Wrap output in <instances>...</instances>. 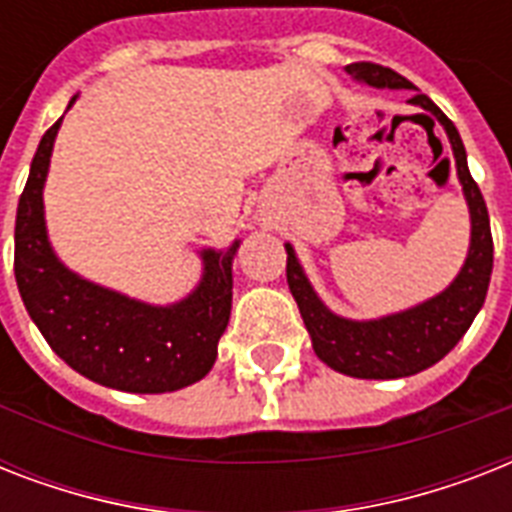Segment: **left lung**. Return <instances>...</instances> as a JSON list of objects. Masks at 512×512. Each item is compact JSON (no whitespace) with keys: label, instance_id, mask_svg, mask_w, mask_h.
Returning a JSON list of instances; mask_svg holds the SVG:
<instances>
[{"label":"left lung","instance_id":"1","mask_svg":"<svg viewBox=\"0 0 512 512\" xmlns=\"http://www.w3.org/2000/svg\"><path fill=\"white\" fill-rule=\"evenodd\" d=\"M358 82L372 87H390V90H414V84L396 74L393 68L377 66V63H350L345 66ZM414 106L425 108L444 124L449 143L454 151L457 177L470 207V252L462 265L460 276L452 281V287L444 289L428 303L409 308L396 316H385L377 321H348L340 319L321 303L313 287L305 279L303 268L297 263L295 249L287 244V284L295 297L305 329L311 332L316 356L335 372L361 380H396L409 377L422 369H428L462 340L468 327L481 311L486 300V289L492 279L494 241L489 228V212L481 196V188L468 170V154L462 146V138L452 119L422 92H414L409 98Z\"/></svg>","mask_w":512,"mask_h":512}]
</instances>
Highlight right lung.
Masks as SVG:
<instances>
[{"instance_id":"1","label":"right lung","mask_w":512,"mask_h":512,"mask_svg":"<svg viewBox=\"0 0 512 512\" xmlns=\"http://www.w3.org/2000/svg\"><path fill=\"white\" fill-rule=\"evenodd\" d=\"M58 127L42 135L15 217V281L28 316L71 369L106 388L170 393L199 382L215 364L231 319V260L239 241L225 252L207 249L196 292L167 308L79 279L55 257L44 228L42 188Z\"/></svg>"}]
</instances>
